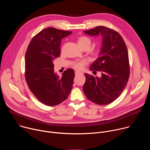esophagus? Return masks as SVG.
Listing matches in <instances>:
<instances>
[{"label": "esophagus", "mask_w": 150, "mask_h": 150, "mask_svg": "<svg viewBox=\"0 0 150 150\" xmlns=\"http://www.w3.org/2000/svg\"><path fill=\"white\" fill-rule=\"evenodd\" d=\"M75 74L76 76H78V75H82V73L80 72H78V71H75Z\"/></svg>", "instance_id": "34e87169"}]
</instances>
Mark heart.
Segmentation results:
<instances>
[{
  "label": "heart",
  "mask_w": 150,
  "mask_h": 150,
  "mask_svg": "<svg viewBox=\"0 0 150 150\" xmlns=\"http://www.w3.org/2000/svg\"><path fill=\"white\" fill-rule=\"evenodd\" d=\"M78 42L79 45L82 48H90L91 41V40L86 36H81L78 38ZM87 62L85 60H80L73 63L72 67L78 71H81L83 69L84 67L86 65Z\"/></svg>",
  "instance_id": "heart-1"
}]
</instances>
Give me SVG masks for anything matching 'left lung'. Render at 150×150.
I'll return each instance as SVG.
<instances>
[{
	"instance_id": "left-lung-1",
	"label": "left lung",
	"mask_w": 150,
	"mask_h": 150,
	"mask_svg": "<svg viewBox=\"0 0 150 150\" xmlns=\"http://www.w3.org/2000/svg\"><path fill=\"white\" fill-rule=\"evenodd\" d=\"M84 33L90 35H101L103 42L100 56L90 68V71H101L102 76L100 78L85 74L83 93L97 104H110L120 96L129 80L130 67L126 44L119 33L104 26Z\"/></svg>"
}]
</instances>
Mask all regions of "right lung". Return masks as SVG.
<instances>
[{
	"label": "right lung",
	"mask_w": 150,
	"mask_h": 150,
	"mask_svg": "<svg viewBox=\"0 0 150 150\" xmlns=\"http://www.w3.org/2000/svg\"><path fill=\"white\" fill-rule=\"evenodd\" d=\"M72 33L53 27L45 28L31 39L25 53L27 83L35 97L48 106L67 99L73 87L74 71L68 69L59 78L54 73L53 63L60 56L62 38Z\"/></svg>",
	"instance_id": "1"
}]
</instances>
